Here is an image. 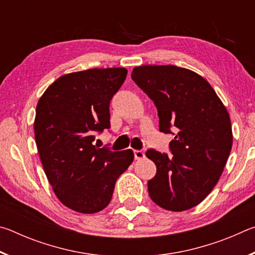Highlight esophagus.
Wrapping results in <instances>:
<instances>
[{
  "label": "esophagus",
  "mask_w": 255,
  "mask_h": 255,
  "mask_svg": "<svg viewBox=\"0 0 255 255\" xmlns=\"http://www.w3.org/2000/svg\"><path fill=\"white\" fill-rule=\"evenodd\" d=\"M133 154H135V158L138 159H144L145 158V153L143 152V150H133Z\"/></svg>",
  "instance_id": "esophagus-1"
}]
</instances>
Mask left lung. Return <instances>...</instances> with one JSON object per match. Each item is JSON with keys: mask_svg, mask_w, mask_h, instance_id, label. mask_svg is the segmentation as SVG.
<instances>
[{"mask_svg": "<svg viewBox=\"0 0 255 255\" xmlns=\"http://www.w3.org/2000/svg\"><path fill=\"white\" fill-rule=\"evenodd\" d=\"M131 79L156 106L159 130L175 131L172 156L146 153L157 169L147 183L150 199L170 211L199 205L217 184L232 149L226 107L208 81L188 68L136 66Z\"/></svg>", "mask_w": 255, "mask_h": 255, "instance_id": "obj_1", "label": "left lung"}]
</instances>
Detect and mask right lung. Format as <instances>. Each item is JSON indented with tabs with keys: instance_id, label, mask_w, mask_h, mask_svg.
Masks as SVG:
<instances>
[{
	"instance_id": "1",
	"label": "right lung",
	"mask_w": 255,
	"mask_h": 255,
	"mask_svg": "<svg viewBox=\"0 0 255 255\" xmlns=\"http://www.w3.org/2000/svg\"><path fill=\"white\" fill-rule=\"evenodd\" d=\"M126 76L124 67L68 73L37 103L33 129L42 167L58 200L77 213L105 209L133 161L131 149L111 152L92 144L94 131L110 127V100Z\"/></svg>"
}]
</instances>
